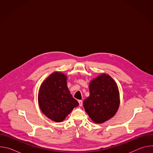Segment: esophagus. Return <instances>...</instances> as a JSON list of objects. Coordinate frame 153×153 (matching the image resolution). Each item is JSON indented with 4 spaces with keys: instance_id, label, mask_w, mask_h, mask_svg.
<instances>
[{
    "instance_id": "1",
    "label": "esophagus",
    "mask_w": 153,
    "mask_h": 153,
    "mask_svg": "<svg viewBox=\"0 0 153 153\" xmlns=\"http://www.w3.org/2000/svg\"><path fill=\"white\" fill-rule=\"evenodd\" d=\"M79 106H82V105H83V101L81 100H79Z\"/></svg>"
}]
</instances>
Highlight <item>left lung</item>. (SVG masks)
<instances>
[{"label":"left lung","instance_id":"obj_1","mask_svg":"<svg viewBox=\"0 0 153 153\" xmlns=\"http://www.w3.org/2000/svg\"><path fill=\"white\" fill-rule=\"evenodd\" d=\"M90 96L83 101L85 111L96 123L113 117L120 104L119 92L115 81L108 74H102L91 80Z\"/></svg>","mask_w":153,"mask_h":153}]
</instances>
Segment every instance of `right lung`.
Returning a JSON list of instances; mask_svg holds the SVG:
<instances>
[{
    "mask_svg": "<svg viewBox=\"0 0 153 153\" xmlns=\"http://www.w3.org/2000/svg\"><path fill=\"white\" fill-rule=\"evenodd\" d=\"M38 100L42 113L56 122L63 121L79 105L68 88L67 76L59 72L51 74L42 83Z\"/></svg>",
    "mask_w": 153,
    "mask_h": 153,
    "instance_id": "1",
    "label": "right lung"
}]
</instances>
